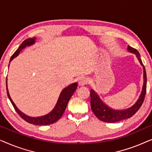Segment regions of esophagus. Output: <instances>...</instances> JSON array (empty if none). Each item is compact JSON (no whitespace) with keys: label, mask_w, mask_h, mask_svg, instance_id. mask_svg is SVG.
Segmentation results:
<instances>
[{"label":"esophagus","mask_w":152,"mask_h":152,"mask_svg":"<svg viewBox=\"0 0 152 152\" xmlns=\"http://www.w3.org/2000/svg\"><path fill=\"white\" fill-rule=\"evenodd\" d=\"M87 83H88V80L86 77H82L79 81V86H84Z\"/></svg>","instance_id":"obj_1"}]
</instances>
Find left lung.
<instances>
[{"label":"left lung","instance_id":"obj_1","mask_svg":"<svg viewBox=\"0 0 152 152\" xmlns=\"http://www.w3.org/2000/svg\"><path fill=\"white\" fill-rule=\"evenodd\" d=\"M127 50L129 53H132L136 55L139 62H140L141 66L143 68V80H144V82H143L142 92H141V94L138 100L132 107L124 110H115L110 108L107 104H105L102 101V99L99 98V95L93 89H91L90 91L91 109H92L93 113L95 114V116L99 120L103 122L113 123V122H119L132 117L140 109L145 99L147 88V75L145 68L143 65L142 60L140 59V55L138 51L135 48H133L132 47L129 46V45L127 47Z\"/></svg>","mask_w":152,"mask_h":152}]
</instances>
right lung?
<instances>
[{
	"mask_svg": "<svg viewBox=\"0 0 152 152\" xmlns=\"http://www.w3.org/2000/svg\"><path fill=\"white\" fill-rule=\"evenodd\" d=\"M35 40H36V37L34 38H30L27 39L26 40H25L23 42L18 48L16 50L15 53L13 54V55L10 58V62L12 61V60L15 58L16 57L19 55L20 52L23 49H24L27 46H30L34 44L35 43ZM7 80H6V87H7V96L9 97L10 102L13 105V107L15 109V111L17 112V113L24 120H26V122H29V123L32 124H36V125H48V124H53L55 122H57L60 118L63 115L67 104L68 103V101L70 99V97H72V95H73L75 91H76L77 87V83H73V84L69 85V86L66 87L63 91H61L60 93V95L58 99L57 102L56 104L55 107L53 109V111L50 112L49 113L46 114V115L40 116V117H30L26 115V114L22 113L17 107H16L15 104L14 103V102L12 101V99L10 97V95L9 94V91H8L7 88Z\"/></svg>",
	"mask_w": 152,
	"mask_h": 152,
	"instance_id": "obj_1",
	"label": "right lung"
}]
</instances>
